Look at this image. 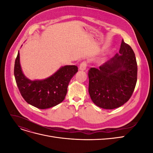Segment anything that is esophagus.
<instances>
[{"label": "esophagus", "instance_id": "34e87169", "mask_svg": "<svg viewBox=\"0 0 153 153\" xmlns=\"http://www.w3.org/2000/svg\"><path fill=\"white\" fill-rule=\"evenodd\" d=\"M86 67H87V62L85 61H83L80 64L79 66V69L82 71H84L86 69Z\"/></svg>", "mask_w": 153, "mask_h": 153}]
</instances>
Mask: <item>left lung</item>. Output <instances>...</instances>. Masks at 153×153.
Instances as JSON below:
<instances>
[{
  "label": "left lung",
  "mask_w": 153,
  "mask_h": 153,
  "mask_svg": "<svg viewBox=\"0 0 153 153\" xmlns=\"http://www.w3.org/2000/svg\"><path fill=\"white\" fill-rule=\"evenodd\" d=\"M88 76L92 102L104 109L118 108L131 98L137 84L135 53L123 39L119 53L98 69L91 68Z\"/></svg>",
  "instance_id": "left-lung-1"
}]
</instances>
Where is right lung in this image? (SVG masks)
Masks as SVG:
<instances>
[{
	"label": "right lung",
	"mask_w": 153,
	"mask_h": 153,
	"mask_svg": "<svg viewBox=\"0 0 153 153\" xmlns=\"http://www.w3.org/2000/svg\"><path fill=\"white\" fill-rule=\"evenodd\" d=\"M78 71L75 65L62 66L52 75L43 80H31L23 73L18 52L14 75L20 94L27 103L39 109L53 107L61 103L67 94L68 86Z\"/></svg>",
	"instance_id": "obj_1"
}]
</instances>
